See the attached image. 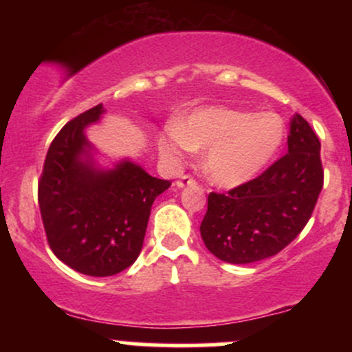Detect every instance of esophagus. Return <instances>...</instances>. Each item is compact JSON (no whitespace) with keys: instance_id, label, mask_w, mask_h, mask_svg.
<instances>
[{"instance_id":"obj_1","label":"esophagus","mask_w":352,"mask_h":352,"mask_svg":"<svg viewBox=\"0 0 352 352\" xmlns=\"http://www.w3.org/2000/svg\"><path fill=\"white\" fill-rule=\"evenodd\" d=\"M187 185H195V179L190 175H182L179 180H177V187L179 188H184L187 187Z\"/></svg>"}]
</instances>
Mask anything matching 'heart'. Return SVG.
<instances>
[{"instance_id":"1","label":"heart","mask_w":352,"mask_h":352,"mask_svg":"<svg viewBox=\"0 0 352 352\" xmlns=\"http://www.w3.org/2000/svg\"><path fill=\"white\" fill-rule=\"evenodd\" d=\"M285 137V125L276 114L232 107H201L184 122L170 119L159 135L160 152L182 159L207 148L205 168L212 182L236 187L258 175L276 155Z\"/></svg>"}]
</instances>
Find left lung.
I'll use <instances>...</instances> for the list:
<instances>
[{
    "label": "left lung",
    "mask_w": 352,
    "mask_h": 352,
    "mask_svg": "<svg viewBox=\"0 0 352 352\" xmlns=\"http://www.w3.org/2000/svg\"><path fill=\"white\" fill-rule=\"evenodd\" d=\"M321 142L300 114L289 124L288 153L256 179L208 195L201 240L218 260L254 263L280 253L301 233L324 180Z\"/></svg>",
    "instance_id": "left-lung-1"
}]
</instances>
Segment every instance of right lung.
<instances>
[{"label": "right lung", "instance_id": "1", "mask_svg": "<svg viewBox=\"0 0 352 352\" xmlns=\"http://www.w3.org/2000/svg\"><path fill=\"white\" fill-rule=\"evenodd\" d=\"M102 114L99 104L60 129L38 184L52 253L87 276H112L134 263L153 200L172 185L127 159L114 168H98L84 131Z\"/></svg>", "mask_w": 352, "mask_h": 352}]
</instances>
